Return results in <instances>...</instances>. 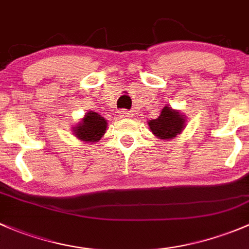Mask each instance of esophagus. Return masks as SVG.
<instances>
[{
	"label": "esophagus",
	"mask_w": 249,
	"mask_h": 249,
	"mask_svg": "<svg viewBox=\"0 0 249 249\" xmlns=\"http://www.w3.org/2000/svg\"><path fill=\"white\" fill-rule=\"evenodd\" d=\"M133 112L132 111H127V110H121L120 111V116L124 117V119H130V117H133Z\"/></svg>",
	"instance_id": "esophagus-1"
}]
</instances>
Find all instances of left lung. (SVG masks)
Wrapping results in <instances>:
<instances>
[{
  "label": "left lung",
  "instance_id": "1",
  "mask_svg": "<svg viewBox=\"0 0 249 249\" xmlns=\"http://www.w3.org/2000/svg\"><path fill=\"white\" fill-rule=\"evenodd\" d=\"M187 117L178 110L165 106L160 111V116L147 122L152 134L162 140L175 139L176 135L181 134L186 127Z\"/></svg>",
  "mask_w": 249,
  "mask_h": 249
}]
</instances>
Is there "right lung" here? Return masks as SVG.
Masks as SVG:
<instances>
[{
	"label": "right lung",
	"mask_w": 249,
	"mask_h": 249,
	"mask_svg": "<svg viewBox=\"0 0 249 249\" xmlns=\"http://www.w3.org/2000/svg\"><path fill=\"white\" fill-rule=\"evenodd\" d=\"M107 122L104 117L94 111H89L80 120L79 124L73 127V134L80 142L94 143L106 134Z\"/></svg>",
	"instance_id": "right-lung-1"
}]
</instances>
